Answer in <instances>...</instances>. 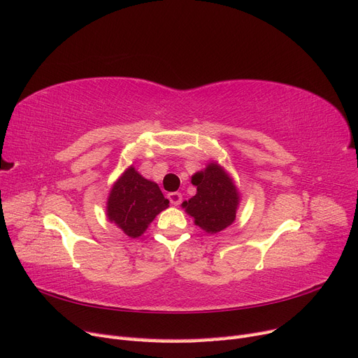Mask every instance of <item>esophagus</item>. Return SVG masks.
Instances as JSON below:
<instances>
[{
    "label": "esophagus",
    "mask_w": 358,
    "mask_h": 358,
    "mask_svg": "<svg viewBox=\"0 0 358 358\" xmlns=\"http://www.w3.org/2000/svg\"><path fill=\"white\" fill-rule=\"evenodd\" d=\"M169 200L173 206H179L182 203V194L180 192H170Z\"/></svg>",
    "instance_id": "1"
}]
</instances>
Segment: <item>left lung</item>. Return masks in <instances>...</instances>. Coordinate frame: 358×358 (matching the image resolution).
<instances>
[{
	"label": "left lung",
	"instance_id": "8db88e82",
	"mask_svg": "<svg viewBox=\"0 0 358 358\" xmlns=\"http://www.w3.org/2000/svg\"><path fill=\"white\" fill-rule=\"evenodd\" d=\"M191 182L197 187V194L182 204L188 215L208 233L227 229L236 220L239 204V194L229 175L212 162L204 171L196 173Z\"/></svg>",
	"mask_w": 358,
	"mask_h": 358
}]
</instances>
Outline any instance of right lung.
<instances>
[{"mask_svg":"<svg viewBox=\"0 0 358 358\" xmlns=\"http://www.w3.org/2000/svg\"><path fill=\"white\" fill-rule=\"evenodd\" d=\"M169 208L155 182L129 167L119 179L107 201V216L129 237L142 236L155 216Z\"/></svg>","mask_w":358,"mask_h":358,"instance_id":"right-lung-1","label":"right lung"}]
</instances>
